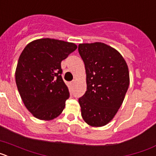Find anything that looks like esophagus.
<instances>
[{
    "mask_svg": "<svg viewBox=\"0 0 156 156\" xmlns=\"http://www.w3.org/2000/svg\"><path fill=\"white\" fill-rule=\"evenodd\" d=\"M74 83H75V80H73V81H72L71 82V85H73Z\"/></svg>",
    "mask_w": 156,
    "mask_h": 156,
    "instance_id": "obj_1",
    "label": "esophagus"
}]
</instances>
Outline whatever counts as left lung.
Here are the masks:
<instances>
[{
	"label": "left lung",
	"mask_w": 156,
	"mask_h": 156,
	"mask_svg": "<svg viewBox=\"0 0 156 156\" xmlns=\"http://www.w3.org/2000/svg\"><path fill=\"white\" fill-rule=\"evenodd\" d=\"M84 62L87 90L79 98L81 115L88 125L103 126L113 119L122 105L129 84L125 59L104 43L80 44Z\"/></svg>",
	"instance_id": "1"
}]
</instances>
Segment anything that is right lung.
I'll return each mask as SVG.
<instances>
[{
    "mask_svg": "<svg viewBox=\"0 0 156 156\" xmlns=\"http://www.w3.org/2000/svg\"><path fill=\"white\" fill-rule=\"evenodd\" d=\"M73 43L42 38L29 43L19 56L16 83L26 108L41 120L62 112L69 97L62 78L61 62L76 50Z\"/></svg>",
    "mask_w": 156,
    "mask_h": 156,
    "instance_id": "obj_1",
    "label": "right lung"
}]
</instances>
